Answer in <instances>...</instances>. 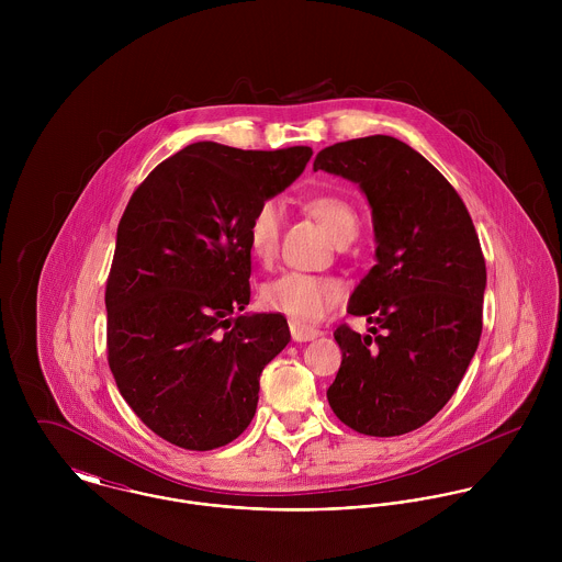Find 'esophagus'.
<instances>
[{
  "label": "esophagus",
  "mask_w": 562,
  "mask_h": 562,
  "mask_svg": "<svg viewBox=\"0 0 562 562\" xmlns=\"http://www.w3.org/2000/svg\"><path fill=\"white\" fill-rule=\"evenodd\" d=\"M290 333H292L294 341H314L322 335V330H318V328L296 321L290 322Z\"/></svg>",
  "instance_id": "obj_1"
}]
</instances>
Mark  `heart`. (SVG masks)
Listing matches in <instances>:
<instances>
[{"label": "heart", "instance_id": "obj_1", "mask_svg": "<svg viewBox=\"0 0 562 562\" xmlns=\"http://www.w3.org/2000/svg\"><path fill=\"white\" fill-rule=\"evenodd\" d=\"M307 210L318 218L335 244L350 241L359 232L357 212L339 196L318 194L307 201ZM283 210L281 203L270 199L257 205L246 225V241L255 259L270 261L277 252L281 236ZM341 285L333 279L285 272L261 288V305L270 312L285 314L294 321H321L339 301Z\"/></svg>", "mask_w": 562, "mask_h": 562}]
</instances>
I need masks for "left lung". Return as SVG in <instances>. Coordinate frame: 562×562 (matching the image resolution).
Here are the masks:
<instances>
[{"label":"left lung","instance_id":"left-lung-1","mask_svg":"<svg viewBox=\"0 0 562 562\" xmlns=\"http://www.w3.org/2000/svg\"><path fill=\"white\" fill-rule=\"evenodd\" d=\"M314 170L359 186L376 241V263L348 301L370 335L335 330L341 366L326 398L357 432H411L452 398L481 341L486 268L474 223L448 179L392 136L326 147Z\"/></svg>","mask_w":562,"mask_h":562}]
</instances>
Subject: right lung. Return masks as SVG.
<instances>
[{
	"label": "right lung",
	"instance_id": "right-lung-1",
	"mask_svg": "<svg viewBox=\"0 0 562 562\" xmlns=\"http://www.w3.org/2000/svg\"><path fill=\"white\" fill-rule=\"evenodd\" d=\"M312 154L194 143L156 166L125 207L105 285L108 363L134 413L179 448L240 437L261 370L290 341L281 314H234L250 301L248 218Z\"/></svg>",
	"mask_w": 562,
	"mask_h": 562
}]
</instances>
